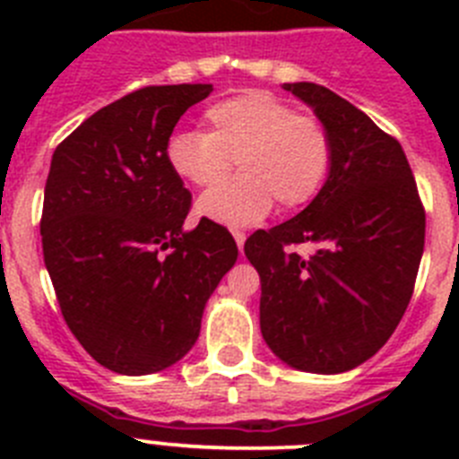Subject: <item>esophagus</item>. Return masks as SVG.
I'll return each mask as SVG.
<instances>
[{
    "label": "esophagus",
    "instance_id": "esophagus-1",
    "mask_svg": "<svg viewBox=\"0 0 459 459\" xmlns=\"http://www.w3.org/2000/svg\"><path fill=\"white\" fill-rule=\"evenodd\" d=\"M232 234H234V241H237L238 250H241L243 243H246V232H241V230H232Z\"/></svg>",
    "mask_w": 459,
    "mask_h": 459
}]
</instances>
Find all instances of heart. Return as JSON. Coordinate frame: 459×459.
<instances>
[{"instance_id":"heart-1","label":"heart","mask_w":459,"mask_h":459,"mask_svg":"<svg viewBox=\"0 0 459 459\" xmlns=\"http://www.w3.org/2000/svg\"><path fill=\"white\" fill-rule=\"evenodd\" d=\"M204 133H174L165 147L168 165L179 179L209 188L237 160L242 174L211 188L197 213L222 225H250L280 209L310 204L333 165V137L322 119L299 115L266 91H243L209 105Z\"/></svg>"}]
</instances>
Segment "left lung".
Returning <instances> with one entry per match:
<instances>
[{
    "label": "left lung",
    "instance_id": "8db88e82",
    "mask_svg": "<svg viewBox=\"0 0 459 459\" xmlns=\"http://www.w3.org/2000/svg\"><path fill=\"white\" fill-rule=\"evenodd\" d=\"M333 137L326 184L306 209L257 230L243 250L262 282L259 326L273 354L303 372L351 370L386 344L411 301L425 209L400 142L315 82L285 84ZM315 242L301 258L293 248Z\"/></svg>",
    "mask_w": 459,
    "mask_h": 459
}]
</instances>
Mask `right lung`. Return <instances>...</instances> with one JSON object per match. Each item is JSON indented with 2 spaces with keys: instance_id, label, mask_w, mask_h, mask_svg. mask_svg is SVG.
<instances>
[{
  "instance_id": "add662e5",
  "label": "right lung",
  "mask_w": 459,
  "mask_h": 459,
  "mask_svg": "<svg viewBox=\"0 0 459 459\" xmlns=\"http://www.w3.org/2000/svg\"><path fill=\"white\" fill-rule=\"evenodd\" d=\"M211 84L126 93L52 153L40 216L43 259L71 333L119 375H152L184 359L202 312L237 262L213 221L184 232L190 195L165 147Z\"/></svg>"
}]
</instances>
